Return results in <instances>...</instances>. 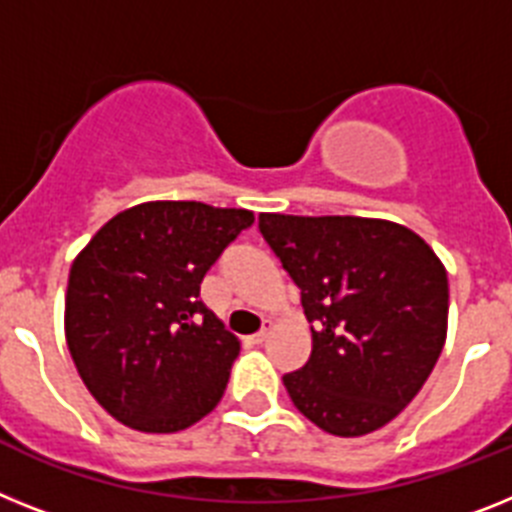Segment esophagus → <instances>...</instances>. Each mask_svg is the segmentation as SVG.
Listing matches in <instances>:
<instances>
[{
    "label": "esophagus",
    "mask_w": 512,
    "mask_h": 512,
    "mask_svg": "<svg viewBox=\"0 0 512 512\" xmlns=\"http://www.w3.org/2000/svg\"><path fill=\"white\" fill-rule=\"evenodd\" d=\"M270 333H273V322H265L263 330H260V333H255V336H252V341H255V343H265V341H268Z\"/></svg>",
    "instance_id": "1"
}]
</instances>
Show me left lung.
<instances>
[{
  "mask_svg": "<svg viewBox=\"0 0 512 512\" xmlns=\"http://www.w3.org/2000/svg\"><path fill=\"white\" fill-rule=\"evenodd\" d=\"M257 229L302 289L312 354L283 375L309 422L362 437L409 406L448 336V273L416 231L385 218L260 213Z\"/></svg>",
  "mask_w": 512,
  "mask_h": 512,
  "instance_id": "obj_1",
  "label": "left lung"
}]
</instances>
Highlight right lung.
<instances>
[{
  "mask_svg": "<svg viewBox=\"0 0 512 512\" xmlns=\"http://www.w3.org/2000/svg\"><path fill=\"white\" fill-rule=\"evenodd\" d=\"M252 221L244 208L153 200L117 213L77 252L64 338L117 422L169 435L216 409L239 338L200 302V281Z\"/></svg>",
  "mask_w": 512,
  "mask_h": 512,
  "instance_id": "1",
  "label": "right lung"
}]
</instances>
